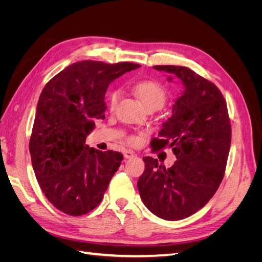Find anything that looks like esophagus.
Instances as JSON below:
<instances>
[{
    "instance_id": "obj_1",
    "label": "esophagus",
    "mask_w": 262,
    "mask_h": 262,
    "mask_svg": "<svg viewBox=\"0 0 262 262\" xmlns=\"http://www.w3.org/2000/svg\"><path fill=\"white\" fill-rule=\"evenodd\" d=\"M123 155H124L125 158H132V157L136 156V153H134L133 150H131V149H125Z\"/></svg>"
}]
</instances>
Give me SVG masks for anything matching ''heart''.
Returning a JSON list of instances; mask_svg holds the SVG:
<instances>
[{
	"mask_svg": "<svg viewBox=\"0 0 262 262\" xmlns=\"http://www.w3.org/2000/svg\"><path fill=\"white\" fill-rule=\"evenodd\" d=\"M133 91L139 97V99L142 101V104H143L145 107L152 106V105H157L162 107L166 100V91L163 87V85H161L156 81H152V80L140 81L133 85ZM119 96H120V93L118 91H113L109 93L108 102H109L110 109H115ZM136 141L137 140L134 138L129 139L130 143H136Z\"/></svg>",
	"mask_w": 262,
	"mask_h": 262,
	"instance_id": "1",
	"label": "heart"
}]
</instances>
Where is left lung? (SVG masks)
Wrapping results in <instances>:
<instances>
[{
	"instance_id": "8db88e82",
	"label": "left lung",
	"mask_w": 262,
	"mask_h": 262,
	"mask_svg": "<svg viewBox=\"0 0 262 262\" xmlns=\"http://www.w3.org/2000/svg\"><path fill=\"white\" fill-rule=\"evenodd\" d=\"M153 68L176 75L184 84L172 116L150 142L156 150L171 147L177 161L166 168L157 160L143 157L145 169L138 189L156 216L178 221L203 208L219 189L231 147V121L215 84L185 67Z\"/></svg>"
}]
</instances>
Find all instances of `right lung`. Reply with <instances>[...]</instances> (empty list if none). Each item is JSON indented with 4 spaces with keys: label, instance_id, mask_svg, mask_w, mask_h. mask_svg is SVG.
Here are the masks:
<instances>
[{
    "label": "right lung",
    "instance_id": "obj_1",
    "mask_svg": "<svg viewBox=\"0 0 262 262\" xmlns=\"http://www.w3.org/2000/svg\"><path fill=\"white\" fill-rule=\"evenodd\" d=\"M140 66L84 60L46 84L29 141L38 184L53 207L80 216L100 203L122 154L85 144L95 119H105L109 84Z\"/></svg>",
    "mask_w": 262,
    "mask_h": 262
}]
</instances>
